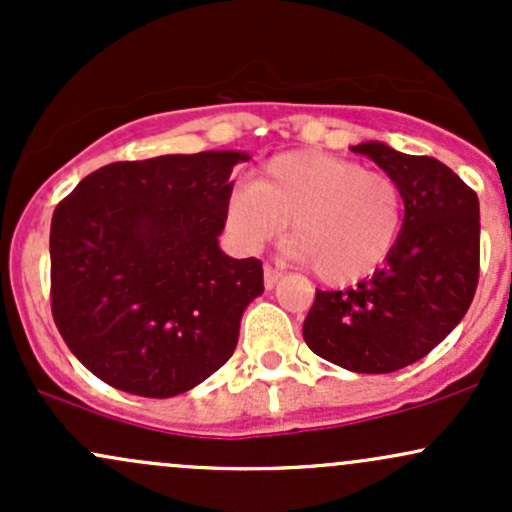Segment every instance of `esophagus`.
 Wrapping results in <instances>:
<instances>
[{"label": "esophagus", "mask_w": 512, "mask_h": 512, "mask_svg": "<svg viewBox=\"0 0 512 512\" xmlns=\"http://www.w3.org/2000/svg\"><path fill=\"white\" fill-rule=\"evenodd\" d=\"M279 279H281V272L279 269H274V267H264V289H274L276 284H279Z\"/></svg>", "instance_id": "esophagus-1"}]
</instances>
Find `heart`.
<instances>
[{
  "instance_id": "obj_1",
  "label": "heart",
  "mask_w": 512,
  "mask_h": 512,
  "mask_svg": "<svg viewBox=\"0 0 512 512\" xmlns=\"http://www.w3.org/2000/svg\"><path fill=\"white\" fill-rule=\"evenodd\" d=\"M228 228L260 248L289 226L293 260L330 286L366 279L395 250L404 223L399 182L346 158L296 151L264 166L252 187L231 197Z\"/></svg>"
}]
</instances>
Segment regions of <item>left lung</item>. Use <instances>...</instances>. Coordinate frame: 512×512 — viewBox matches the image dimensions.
<instances>
[{"instance_id":"8db88e82","label":"left lung","mask_w":512,"mask_h":512,"mask_svg":"<svg viewBox=\"0 0 512 512\" xmlns=\"http://www.w3.org/2000/svg\"><path fill=\"white\" fill-rule=\"evenodd\" d=\"M402 187L395 250L356 289L317 291L303 322L310 351L351 373H395L460 325L479 281V199L431 156L383 142L351 146Z\"/></svg>"}]
</instances>
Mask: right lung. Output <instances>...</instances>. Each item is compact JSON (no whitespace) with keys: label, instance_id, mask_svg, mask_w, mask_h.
<instances>
[{"label":"right lung","instance_id":"obj_1","mask_svg":"<svg viewBox=\"0 0 512 512\" xmlns=\"http://www.w3.org/2000/svg\"><path fill=\"white\" fill-rule=\"evenodd\" d=\"M245 151L120 161L86 175L50 226L52 317L96 378L139 397L182 395L238 344L262 262L219 248Z\"/></svg>","mask_w":512,"mask_h":512}]
</instances>
